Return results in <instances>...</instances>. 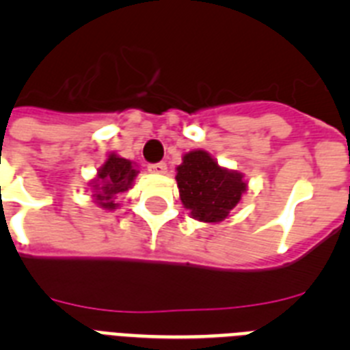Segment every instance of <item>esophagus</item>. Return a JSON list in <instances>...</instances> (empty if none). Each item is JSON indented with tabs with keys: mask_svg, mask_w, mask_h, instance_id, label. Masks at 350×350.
<instances>
[{
	"mask_svg": "<svg viewBox=\"0 0 350 350\" xmlns=\"http://www.w3.org/2000/svg\"><path fill=\"white\" fill-rule=\"evenodd\" d=\"M148 172L150 173H157V175H161V173H166V163H152V165H148Z\"/></svg>",
	"mask_w": 350,
	"mask_h": 350,
	"instance_id": "34e87169",
	"label": "esophagus"
}]
</instances>
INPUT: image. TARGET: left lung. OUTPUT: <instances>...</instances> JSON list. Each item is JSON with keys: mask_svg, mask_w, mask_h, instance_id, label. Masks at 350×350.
I'll return each instance as SVG.
<instances>
[{"mask_svg": "<svg viewBox=\"0 0 350 350\" xmlns=\"http://www.w3.org/2000/svg\"><path fill=\"white\" fill-rule=\"evenodd\" d=\"M177 185L185 208L203 222L228 217L247 189L240 173L221 168L205 150L185 154L177 168Z\"/></svg>", "mask_w": 350, "mask_h": 350, "instance_id": "left-lung-1", "label": "left lung"}]
</instances>
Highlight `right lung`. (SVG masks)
Returning <instances> with one entry per match:
<instances>
[{"label":"right lung","instance_id":"1","mask_svg":"<svg viewBox=\"0 0 350 350\" xmlns=\"http://www.w3.org/2000/svg\"><path fill=\"white\" fill-rule=\"evenodd\" d=\"M137 170L133 168L131 161L110 154L105 165L98 172V184L94 185L96 202L103 208H116L117 203L112 200L119 193H124L131 187L133 180L137 177Z\"/></svg>","mask_w":350,"mask_h":350}]
</instances>
